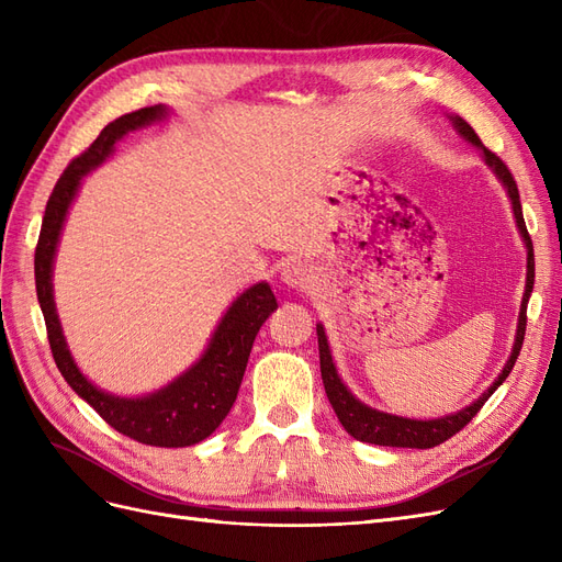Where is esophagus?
<instances>
[{
  "label": "esophagus",
  "mask_w": 562,
  "mask_h": 562,
  "mask_svg": "<svg viewBox=\"0 0 562 562\" xmlns=\"http://www.w3.org/2000/svg\"><path fill=\"white\" fill-rule=\"evenodd\" d=\"M307 279H310V269H307V265L300 262V260L288 262L281 271V281L285 285H291V288H302L304 283H307Z\"/></svg>",
  "instance_id": "34e87169"
}]
</instances>
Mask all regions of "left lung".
Segmentation results:
<instances>
[{"mask_svg": "<svg viewBox=\"0 0 562 562\" xmlns=\"http://www.w3.org/2000/svg\"><path fill=\"white\" fill-rule=\"evenodd\" d=\"M452 122L457 126V131L464 135L469 143H473L475 147L483 149V157L485 164L492 168V171L497 173V178L504 182L508 196H512L514 203V215H516V223L518 229L525 239L527 246V283H525V295H522V307H520V316H518V333H516V345L512 351V359L506 361L504 370L499 372V378L495 380L485 394L473 401L464 411H459L454 415L448 417H440V419H407V417H396V415H386L380 411H372V407L363 405L361 401H356L351 396V391L342 384L339 380L335 363H333V356L328 349V339L326 333H323V326H316V335H318V356H321V378H323V386H326V394L328 401L333 405V411L337 415V419L342 422V427L347 429V434H351L356 440H363V443H375V446H389V448H419V450H427V448H436L440 443H446L448 438H452L457 431H462L467 424L479 415L481 407L485 405V401L495 394L497 386L508 378V372L514 370L516 359L520 353L522 347V339H525V326H527V300H530L532 293V285H535V250H532V239L530 234H527L525 227V217H522V206H520V194H518V184L508 171V166L495 155V151H490L481 138L479 133H475L462 116H452Z\"/></svg>", "mask_w": 562, "mask_h": 562, "instance_id": "obj_1", "label": "left lung"}]
</instances>
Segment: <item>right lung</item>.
Instances as JSON below:
<instances>
[{"label":"right lung","instance_id":"1","mask_svg":"<svg viewBox=\"0 0 562 562\" xmlns=\"http://www.w3.org/2000/svg\"><path fill=\"white\" fill-rule=\"evenodd\" d=\"M164 116V105L140 108L119 116L100 131L91 147L67 164L46 201L40 241L35 248V283L50 353H54V361L65 382L119 434L145 446L184 448L209 438L232 411L255 335H258L267 316L279 307L271 288L267 283H255L241 297H236L223 321H220L211 345L199 363H194L166 389L145 398H119L105 394L81 375L72 361L70 349L65 345L54 304V291H50V267H54L58 236L65 223V213L79 190V180L112 155V147L122 135Z\"/></svg>","mask_w":562,"mask_h":562}]
</instances>
